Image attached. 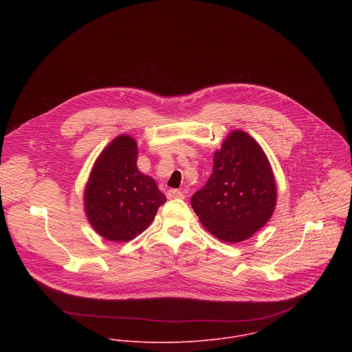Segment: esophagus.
Here are the masks:
<instances>
[{"label": "esophagus", "instance_id": "1", "mask_svg": "<svg viewBox=\"0 0 352 352\" xmlns=\"http://www.w3.org/2000/svg\"><path fill=\"white\" fill-rule=\"evenodd\" d=\"M183 197H184L183 191H179V190H168V192H166V198H168V199L183 198Z\"/></svg>", "mask_w": 352, "mask_h": 352}]
</instances>
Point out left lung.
<instances>
[{
    "instance_id": "1",
    "label": "left lung",
    "mask_w": 352,
    "mask_h": 352,
    "mask_svg": "<svg viewBox=\"0 0 352 352\" xmlns=\"http://www.w3.org/2000/svg\"><path fill=\"white\" fill-rule=\"evenodd\" d=\"M276 186L267 155L244 131H233L214 154L212 173L191 198L201 225L225 243L253 236L271 218Z\"/></svg>"
}]
</instances>
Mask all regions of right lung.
Masks as SVG:
<instances>
[{"label":"right lung","mask_w":352,"mask_h":352,"mask_svg":"<svg viewBox=\"0 0 352 352\" xmlns=\"http://www.w3.org/2000/svg\"><path fill=\"white\" fill-rule=\"evenodd\" d=\"M137 144L115 138L101 153L85 188V211L94 229L107 240L130 241L141 234L166 201L155 182L137 168Z\"/></svg>","instance_id":"1"}]
</instances>
